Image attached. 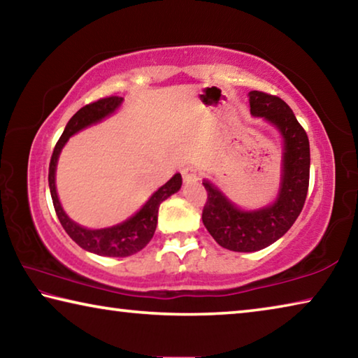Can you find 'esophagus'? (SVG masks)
I'll use <instances>...</instances> for the list:
<instances>
[{
  "label": "esophagus",
  "mask_w": 358,
  "mask_h": 358,
  "mask_svg": "<svg viewBox=\"0 0 358 358\" xmlns=\"http://www.w3.org/2000/svg\"><path fill=\"white\" fill-rule=\"evenodd\" d=\"M181 175H183V180L186 183H191V181H197L199 177H201V172L196 166H186L181 169Z\"/></svg>",
  "instance_id": "34e87169"
}]
</instances>
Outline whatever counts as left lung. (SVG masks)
I'll list each match as a JSON object with an SVG mask.
<instances>
[{"mask_svg": "<svg viewBox=\"0 0 358 358\" xmlns=\"http://www.w3.org/2000/svg\"><path fill=\"white\" fill-rule=\"evenodd\" d=\"M248 96L251 115L265 118L282 136V175L276 201L251 211L238 208L215 185L203 180L207 189L203 226L217 245L237 252L264 250L280 240L299 217L310 185V141L294 112L278 96L264 92Z\"/></svg>", "mask_w": 358, "mask_h": 358, "instance_id": "obj_1", "label": "left lung"}]
</instances>
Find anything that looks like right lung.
Instances as JSON below:
<instances>
[{
	"instance_id": "right-lung-1",
	"label": "right lung",
	"mask_w": 358,
	"mask_h": 358,
	"mask_svg": "<svg viewBox=\"0 0 358 358\" xmlns=\"http://www.w3.org/2000/svg\"><path fill=\"white\" fill-rule=\"evenodd\" d=\"M121 102H123V98L110 96V98H102L99 101L92 102V104L82 107L80 110L68 121V124H66L63 134L57 142L55 150H53L50 167H48V186H50L53 207H55L57 216L59 222H62L63 229L66 230V234H68L78 246L83 248L85 251L94 252L98 254V256L104 257H128L143 250L155 235L159 205L181 187V175L175 173L166 185H162L159 189L148 199V202L145 203L134 216H131L129 220H126L124 222L117 224V226L106 229L82 227L64 213L62 203H59L55 186V171L59 153H62L63 147L66 142L69 141L71 136H74L76 132L85 129L87 126L99 123L101 120H104L108 115H112L121 106Z\"/></svg>"
}]
</instances>
